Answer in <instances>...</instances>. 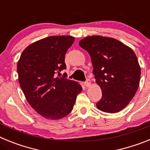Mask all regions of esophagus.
<instances>
[{
  "label": "esophagus",
  "mask_w": 150,
  "mask_h": 150,
  "mask_svg": "<svg viewBox=\"0 0 150 150\" xmlns=\"http://www.w3.org/2000/svg\"><path fill=\"white\" fill-rule=\"evenodd\" d=\"M84 86L86 87H89L91 86V81H90V79H87L86 81L84 83Z\"/></svg>",
  "instance_id": "obj_1"
}]
</instances>
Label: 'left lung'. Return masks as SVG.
I'll return each mask as SVG.
<instances>
[{"mask_svg":"<svg viewBox=\"0 0 150 150\" xmlns=\"http://www.w3.org/2000/svg\"><path fill=\"white\" fill-rule=\"evenodd\" d=\"M79 45L89 53L95 81L101 88L97 108L109 113L121 111L140 84L141 71L134 52L115 38L100 35L83 38Z\"/></svg>","mask_w":150,"mask_h":150,"instance_id":"1","label":"left lung"}]
</instances>
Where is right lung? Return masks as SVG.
Returning <instances> with one entry per match:
<instances>
[{
    "label": "right lung",
    "instance_id": "1",
    "mask_svg": "<svg viewBox=\"0 0 150 150\" xmlns=\"http://www.w3.org/2000/svg\"><path fill=\"white\" fill-rule=\"evenodd\" d=\"M74 40L68 35L39 40L23 50L17 63L18 83L26 100L46 120L67 116L83 90L77 82L59 76L66 68L64 55Z\"/></svg>",
    "mask_w": 150,
    "mask_h": 150
}]
</instances>
